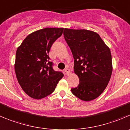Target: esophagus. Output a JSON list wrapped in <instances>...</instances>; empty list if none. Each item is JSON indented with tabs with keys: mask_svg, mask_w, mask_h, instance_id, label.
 Listing matches in <instances>:
<instances>
[{
	"mask_svg": "<svg viewBox=\"0 0 130 130\" xmlns=\"http://www.w3.org/2000/svg\"><path fill=\"white\" fill-rule=\"evenodd\" d=\"M65 74H66L67 76H69V75L71 74V70H70L69 68H66V69H65Z\"/></svg>",
	"mask_w": 130,
	"mask_h": 130,
	"instance_id": "34e87169",
	"label": "esophagus"
}]
</instances>
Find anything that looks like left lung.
<instances>
[{"label":"left lung","instance_id":"obj_1","mask_svg":"<svg viewBox=\"0 0 130 130\" xmlns=\"http://www.w3.org/2000/svg\"><path fill=\"white\" fill-rule=\"evenodd\" d=\"M63 35L74 59V73L79 79V85L71 92L81 100H94L105 90L111 77L110 48L94 31L65 28Z\"/></svg>","mask_w":130,"mask_h":130}]
</instances>
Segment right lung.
Here are the masks:
<instances>
[{"label":"right lung","mask_w":130,"mask_h":130,"mask_svg":"<svg viewBox=\"0 0 130 130\" xmlns=\"http://www.w3.org/2000/svg\"><path fill=\"white\" fill-rule=\"evenodd\" d=\"M63 28L47 27L29 34L17 48L14 71L18 82L26 94L40 99L54 92L62 72L54 71L48 53L61 36Z\"/></svg>","instance_id":"right-lung-1"}]
</instances>
